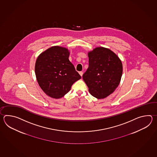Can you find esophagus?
<instances>
[{
  "label": "esophagus",
  "mask_w": 157,
  "mask_h": 157,
  "mask_svg": "<svg viewBox=\"0 0 157 157\" xmlns=\"http://www.w3.org/2000/svg\"><path fill=\"white\" fill-rule=\"evenodd\" d=\"M83 72L82 71H80V72H79V74L80 75V76L82 77V75H83Z\"/></svg>",
  "instance_id": "1"
}]
</instances>
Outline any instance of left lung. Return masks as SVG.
I'll use <instances>...</instances> for the list:
<instances>
[{
    "label": "left lung",
    "instance_id": "obj_1",
    "mask_svg": "<svg viewBox=\"0 0 157 157\" xmlns=\"http://www.w3.org/2000/svg\"><path fill=\"white\" fill-rule=\"evenodd\" d=\"M89 67L82 78L91 95L103 99L112 93L120 82L122 64L110 49L98 47L88 53Z\"/></svg>",
    "mask_w": 157,
    "mask_h": 157
}]
</instances>
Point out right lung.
<instances>
[{"label": "right lung", "instance_id": "obj_1", "mask_svg": "<svg viewBox=\"0 0 157 157\" xmlns=\"http://www.w3.org/2000/svg\"><path fill=\"white\" fill-rule=\"evenodd\" d=\"M68 50L52 47L40 54L35 63L37 82L44 92L59 99L69 92L73 83L81 78L68 57Z\"/></svg>", "mask_w": 157, "mask_h": 157}]
</instances>
